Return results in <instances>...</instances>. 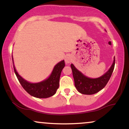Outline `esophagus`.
Returning <instances> with one entry per match:
<instances>
[{"label":"esophagus","instance_id":"34e87169","mask_svg":"<svg viewBox=\"0 0 129 129\" xmlns=\"http://www.w3.org/2000/svg\"><path fill=\"white\" fill-rule=\"evenodd\" d=\"M72 58L70 55L66 56V57H65V62L66 63H70L72 62Z\"/></svg>","mask_w":129,"mask_h":129}]
</instances>
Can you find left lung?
Returning <instances> with one entry per match:
<instances>
[{
	"mask_svg": "<svg viewBox=\"0 0 129 129\" xmlns=\"http://www.w3.org/2000/svg\"><path fill=\"white\" fill-rule=\"evenodd\" d=\"M115 63V59L114 57L113 63L109 70L101 76L97 78H90L86 76L72 63L71 68L73 72L75 85L78 91L84 94H93L104 88L113 73Z\"/></svg>",
	"mask_w": 129,
	"mask_h": 129,
	"instance_id": "left-lung-1",
	"label": "left lung"
}]
</instances>
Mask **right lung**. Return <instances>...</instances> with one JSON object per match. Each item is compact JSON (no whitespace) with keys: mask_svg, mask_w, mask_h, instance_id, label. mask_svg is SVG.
<instances>
[{"mask_svg":"<svg viewBox=\"0 0 129 129\" xmlns=\"http://www.w3.org/2000/svg\"><path fill=\"white\" fill-rule=\"evenodd\" d=\"M12 60L14 72L19 82L26 92L30 95L38 98H47L55 94L59 85L60 73L65 67L64 60L60 61L54 67L52 72L48 78L36 83L28 82L19 75L14 65L13 55Z\"/></svg>","mask_w":129,"mask_h":129,"instance_id":"1","label":"right lung"}]
</instances>
